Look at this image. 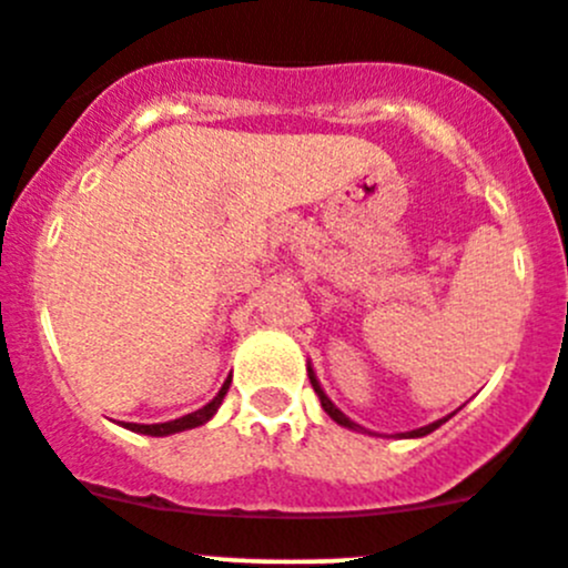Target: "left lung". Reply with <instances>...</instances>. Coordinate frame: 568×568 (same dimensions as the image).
<instances>
[{
	"instance_id": "1",
	"label": "left lung",
	"mask_w": 568,
	"mask_h": 568,
	"mask_svg": "<svg viewBox=\"0 0 568 568\" xmlns=\"http://www.w3.org/2000/svg\"><path fill=\"white\" fill-rule=\"evenodd\" d=\"M308 379H312V388H314V394L320 396V405H323V410L331 415L333 420H336V424H342V426H349V429H361L358 424H353V420L347 418V415H344L342 410H338L336 405H333L331 399H327L325 396V390L320 388V383H317V377H314V372H312V366H308ZM440 424H446V418H440V420H435V424H429V426H420V429H413V432H405V437H424V435H429V432H435L437 426Z\"/></svg>"
}]
</instances>
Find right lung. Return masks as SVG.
I'll return each mask as SVG.
<instances>
[{"instance_id":"1","label":"right lung","mask_w":568,"mask_h":568,"mask_svg":"<svg viewBox=\"0 0 568 568\" xmlns=\"http://www.w3.org/2000/svg\"><path fill=\"white\" fill-rule=\"evenodd\" d=\"M226 390H230V379H226L224 388L219 390V396H215V399L210 402V405H204L202 410L183 415V418L166 420V424H128V429H131V432H139V435H153V437H161V435H174V432H183V429H194V426H202L204 420L213 418V413L219 410V405H221V402H224Z\"/></svg>"}]
</instances>
